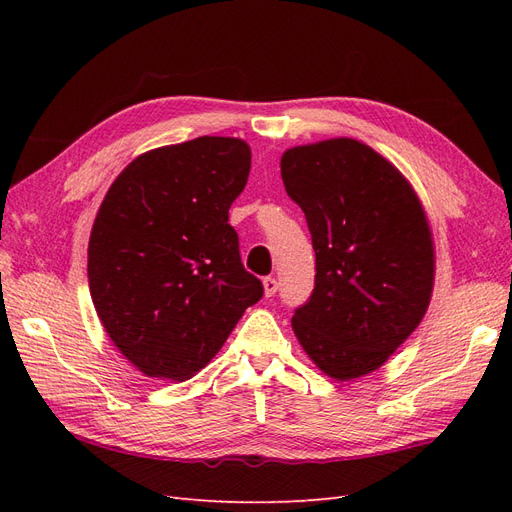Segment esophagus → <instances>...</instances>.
I'll return each mask as SVG.
<instances>
[{"instance_id":"obj_1","label":"esophagus","mask_w":512,"mask_h":512,"mask_svg":"<svg viewBox=\"0 0 512 512\" xmlns=\"http://www.w3.org/2000/svg\"><path fill=\"white\" fill-rule=\"evenodd\" d=\"M262 288H265V297H273V294L277 292L275 277H265V280H262Z\"/></svg>"}]
</instances>
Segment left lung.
Segmentation results:
<instances>
[{"label": "left lung", "mask_w": 512, "mask_h": 512, "mask_svg": "<svg viewBox=\"0 0 512 512\" xmlns=\"http://www.w3.org/2000/svg\"><path fill=\"white\" fill-rule=\"evenodd\" d=\"M280 166L316 252V288L292 331L322 374L367 376L431 301L436 250L421 198L393 162L348 136L290 147Z\"/></svg>", "instance_id": "obj_1"}]
</instances>
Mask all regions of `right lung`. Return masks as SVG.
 <instances>
[{
    "label": "right lung",
    "mask_w": 512,
    "mask_h": 512,
    "mask_svg": "<svg viewBox=\"0 0 512 512\" xmlns=\"http://www.w3.org/2000/svg\"><path fill=\"white\" fill-rule=\"evenodd\" d=\"M250 166L241 138L198 136L141 153L102 200L87 247L91 301L149 378L196 376L262 297L228 224Z\"/></svg>",
    "instance_id": "1"
}]
</instances>
